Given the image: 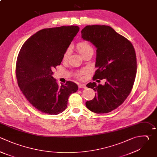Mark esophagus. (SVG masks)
<instances>
[{
    "label": "esophagus",
    "instance_id": "esophagus-1",
    "mask_svg": "<svg viewBox=\"0 0 157 157\" xmlns=\"http://www.w3.org/2000/svg\"><path fill=\"white\" fill-rule=\"evenodd\" d=\"M78 88H86V86L85 84H79L78 85Z\"/></svg>",
    "mask_w": 157,
    "mask_h": 157
}]
</instances>
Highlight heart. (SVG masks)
Listing matches in <instances>:
<instances>
[{"mask_svg": "<svg viewBox=\"0 0 157 157\" xmlns=\"http://www.w3.org/2000/svg\"><path fill=\"white\" fill-rule=\"evenodd\" d=\"M77 48L78 51L79 52V53L82 55V56H83L85 53H86L87 52H88L90 51H93V48H92L91 46L86 41H82V42H79L77 45ZM71 48L70 47H69L66 49V50L65 51V52L63 55V61L67 60V59L69 58V57L71 55ZM82 73H83V72H81L80 73L78 74V75H80Z\"/></svg>", "mask_w": 157, "mask_h": 157, "instance_id": "1", "label": "heart"}]
</instances>
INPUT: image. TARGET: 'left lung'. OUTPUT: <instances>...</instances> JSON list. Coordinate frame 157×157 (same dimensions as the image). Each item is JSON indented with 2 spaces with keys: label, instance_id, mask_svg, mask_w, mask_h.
<instances>
[{
  "label": "left lung",
  "instance_id": "obj_1",
  "mask_svg": "<svg viewBox=\"0 0 157 157\" xmlns=\"http://www.w3.org/2000/svg\"><path fill=\"white\" fill-rule=\"evenodd\" d=\"M81 34L83 40L96 48L97 70L93 80H105L104 85H86L96 94L86 102V106L96 113L110 112L123 104L132 88L137 72L134 48L127 39L109 26H86Z\"/></svg>",
  "mask_w": 157,
  "mask_h": 157
}]
</instances>
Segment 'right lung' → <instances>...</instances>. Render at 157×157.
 <instances>
[{
    "label": "right lung",
    "instance_id": "add662e5",
    "mask_svg": "<svg viewBox=\"0 0 157 157\" xmlns=\"http://www.w3.org/2000/svg\"><path fill=\"white\" fill-rule=\"evenodd\" d=\"M77 26L42 29L23 45L17 61L18 85L36 109L50 115L63 112L69 96L78 90L74 82L59 86L52 76L63 55L79 31Z\"/></svg>",
    "mask_w": 157,
    "mask_h": 157
}]
</instances>
